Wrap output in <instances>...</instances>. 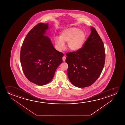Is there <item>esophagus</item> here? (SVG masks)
<instances>
[{
    "label": "esophagus",
    "mask_w": 125,
    "mask_h": 125,
    "mask_svg": "<svg viewBox=\"0 0 125 125\" xmlns=\"http://www.w3.org/2000/svg\"><path fill=\"white\" fill-rule=\"evenodd\" d=\"M62 59H63V62H65V60H66V56H64L63 57Z\"/></svg>",
    "instance_id": "esophagus-1"
}]
</instances>
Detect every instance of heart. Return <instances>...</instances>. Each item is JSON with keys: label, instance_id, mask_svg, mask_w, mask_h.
<instances>
[{"label": "heart", "instance_id": "1", "mask_svg": "<svg viewBox=\"0 0 125 125\" xmlns=\"http://www.w3.org/2000/svg\"><path fill=\"white\" fill-rule=\"evenodd\" d=\"M86 38L85 33L79 28H69L62 31L60 37L55 38V44L57 50L62 51L65 48V42H68L69 49L73 51H76L83 46Z\"/></svg>", "mask_w": 125, "mask_h": 125}]
</instances>
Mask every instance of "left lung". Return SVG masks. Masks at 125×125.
<instances>
[{
    "instance_id": "1",
    "label": "left lung",
    "mask_w": 125,
    "mask_h": 125,
    "mask_svg": "<svg viewBox=\"0 0 125 125\" xmlns=\"http://www.w3.org/2000/svg\"><path fill=\"white\" fill-rule=\"evenodd\" d=\"M91 29V34L80 50L66 53L69 79L74 86L80 88L94 84L104 65V45L96 29L93 27Z\"/></svg>"
}]
</instances>
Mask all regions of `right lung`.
<instances>
[{"instance_id":"1","label":"right lung","mask_w":125,"mask_h":125,"mask_svg":"<svg viewBox=\"0 0 125 125\" xmlns=\"http://www.w3.org/2000/svg\"><path fill=\"white\" fill-rule=\"evenodd\" d=\"M48 23H39L25 38L21 48L20 61L24 75L38 85L51 81L62 62L63 53L55 49L50 38L45 36Z\"/></svg>"}]
</instances>
